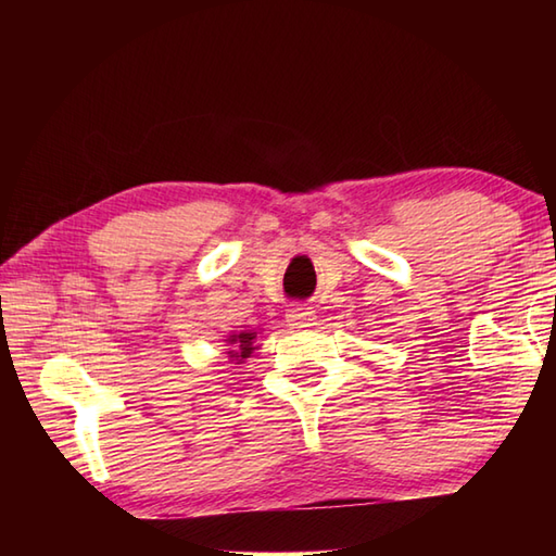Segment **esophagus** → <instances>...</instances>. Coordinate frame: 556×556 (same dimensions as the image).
<instances>
[{"instance_id": "1", "label": "esophagus", "mask_w": 556, "mask_h": 556, "mask_svg": "<svg viewBox=\"0 0 556 556\" xmlns=\"http://www.w3.org/2000/svg\"><path fill=\"white\" fill-rule=\"evenodd\" d=\"M287 323L293 329H303V327H313L315 325V313L311 308H303V305H293L287 313Z\"/></svg>"}]
</instances>
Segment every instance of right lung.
<instances>
[{"label": "right lung", "mask_w": 556, "mask_h": 556, "mask_svg": "<svg viewBox=\"0 0 556 556\" xmlns=\"http://www.w3.org/2000/svg\"><path fill=\"white\" fill-rule=\"evenodd\" d=\"M257 334H260V332H255V329H231V332L222 339L224 346H229V349H227L229 361L239 365V363H243L245 358H251L253 353L260 349V346L255 344Z\"/></svg>", "instance_id": "obj_1"}]
</instances>
